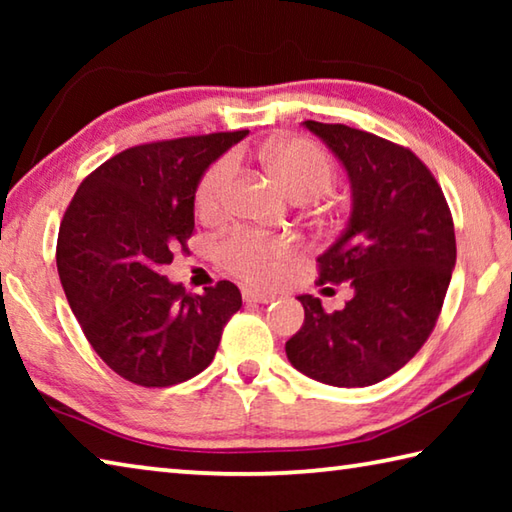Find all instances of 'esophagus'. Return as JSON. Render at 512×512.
Wrapping results in <instances>:
<instances>
[{"instance_id":"obj_1","label":"esophagus","mask_w":512,"mask_h":512,"mask_svg":"<svg viewBox=\"0 0 512 512\" xmlns=\"http://www.w3.org/2000/svg\"><path fill=\"white\" fill-rule=\"evenodd\" d=\"M273 300H275L273 293H264L257 289H244V302H248V305H268V302H273Z\"/></svg>"}]
</instances>
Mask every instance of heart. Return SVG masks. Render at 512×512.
<instances>
[{"label": "heart", "instance_id": "b5f03b06", "mask_svg": "<svg viewBox=\"0 0 512 512\" xmlns=\"http://www.w3.org/2000/svg\"><path fill=\"white\" fill-rule=\"evenodd\" d=\"M268 158L296 198H318L327 194L336 183V164L332 155L309 140L277 144ZM235 176L237 158L232 153L212 162L196 185V212L205 219L219 214L228 205ZM216 257L228 271L248 282L271 284L284 273V266L293 257V244L282 237H264L250 230H230L216 244Z\"/></svg>", "mask_w": 512, "mask_h": 512}]
</instances>
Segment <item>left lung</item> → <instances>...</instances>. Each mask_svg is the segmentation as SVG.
Returning <instances> with one entry per match:
<instances>
[{
    "mask_svg": "<svg viewBox=\"0 0 512 512\" xmlns=\"http://www.w3.org/2000/svg\"><path fill=\"white\" fill-rule=\"evenodd\" d=\"M305 126L336 153L352 185L350 221L316 259V284L350 282L354 296L332 314L320 298L298 296L305 325L287 341V357L323 384L372 386L409 363L436 327L456 264L454 219L411 149L345 124Z\"/></svg>",
    "mask_w": 512,
    "mask_h": 512,
    "instance_id": "8db88e82",
    "label": "left lung"
}]
</instances>
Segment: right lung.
Wrapping results in <instances>:
<instances>
[{"label":"right lung","mask_w":512,"mask_h":512,"mask_svg":"<svg viewBox=\"0 0 512 512\" xmlns=\"http://www.w3.org/2000/svg\"><path fill=\"white\" fill-rule=\"evenodd\" d=\"M246 133L131 146L94 169L67 205L56 246L60 284L94 352L131 384L167 388L196 377L241 309L232 282L192 296L162 268L194 235L203 171Z\"/></svg>","instance_id":"1"}]
</instances>
